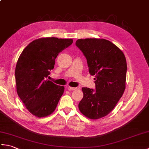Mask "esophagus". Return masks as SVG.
<instances>
[{
    "label": "esophagus",
    "instance_id": "obj_1",
    "mask_svg": "<svg viewBox=\"0 0 149 149\" xmlns=\"http://www.w3.org/2000/svg\"><path fill=\"white\" fill-rule=\"evenodd\" d=\"M66 88H68V89L69 90H76L77 89V88H74V87H71V86H66Z\"/></svg>",
    "mask_w": 149,
    "mask_h": 149
}]
</instances>
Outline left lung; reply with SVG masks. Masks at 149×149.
Wrapping results in <instances>:
<instances>
[{"label":"left lung","instance_id":"obj_1","mask_svg":"<svg viewBox=\"0 0 149 149\" xmlns=\"http://www.w3.org/2000/svg\"><path fill=\"white\" fill-rule=\"evenodd\" d=\"M75 45L86 57L90 74L95 80V91L82 88L83 98L79 109L88 118L99 119L111 111L124 92L125 57L118 47L105 39H79Z\"/></svg>","mask_w":149,"mask_h":149}]
</instances>
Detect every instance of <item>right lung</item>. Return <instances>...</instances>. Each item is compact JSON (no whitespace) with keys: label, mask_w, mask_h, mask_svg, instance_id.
Returning a JSON list of instances; mask_svg holds the SVG:
<instances>
[{"label":"right lung","mask_w":149,"mask_h":149,"mask_svg":"<svg viewBox=\"0 0 149 149\" xmlns=\"http://www.w3.org/2000/svg\"><path fill=\"white\" fill-rule=\"evenodd\" d=\"M72 43V39L42 38L31 42L19 56L15 73L18 95L36 117L51 115L64 93V86L47 78L57 56Z\"/></svg>","instance_id":"right-lung-1"}]
</instances>
